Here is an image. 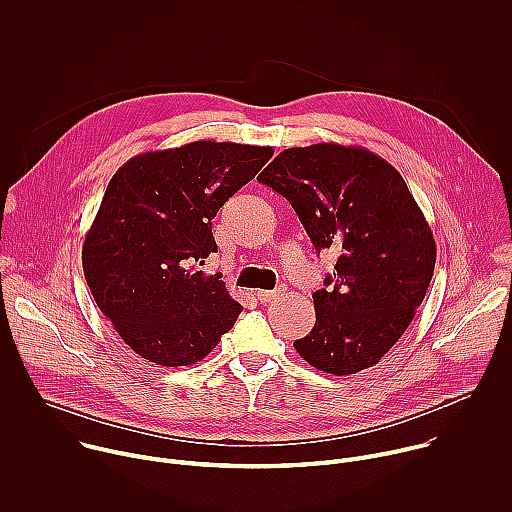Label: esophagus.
Returning a JSON list of instances; mask_svg holds the SVG:
<instances>
[{"mask_svg":"<svg viewBox=\"0 0 512 512\" xmlns=\"http://www.w3.org/2000/svg\"><path fill=\"white\" fill-rule=\"evenodd\" d=\"M281 294H283V289L279 287V289H259L255 296H257V300H259L261 304H267V302L277 300Z\"/></svg>","mask_w":512,"mask_h":512,"instance_id":"34e87169","label":"esophagus"}]
</instances>
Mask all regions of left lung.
Here are the masks:
<instances>
[{
    "mask_svg": "<svg viewBox=\"0 0 512 512\" xmlns=\"http://www.w3.org/2000/svg\"><path fill=\"white\" fill-rule=\"evenodd\" d=\"M257 180L289 200L318 253H338L298 354L336 377L375 367L411 324L435 267L433 233L405 180L377 154L340 143L283 150Z\"/></svg>",
    "mask_w": 512,
    "mask_h": 512,
    "instance_id": "8db88e82",
    "label": "left lung"
}]
</instances>
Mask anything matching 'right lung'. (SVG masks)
Wrapping results in <instances>:
<instances>
[{
	"instance_id": "right-lung-1",
	"label": "right lung",
	"mask_w": 512,
	"mask_h": 512,
	"mask_svg": "<svg viewBox=\"0 0 512 512\" xmlns=\"http://www.w3.org/2000/svg\"><path fill=\"white\" fill-rule=\"evenodd\" d=\"M271 156L261 145L192 141L139 154L111 178L83 271L99 310L141 358L188 367L237 322L243 306L221 275L194 265L216 253V212Z\"/></svg>"
}]
</instances>
